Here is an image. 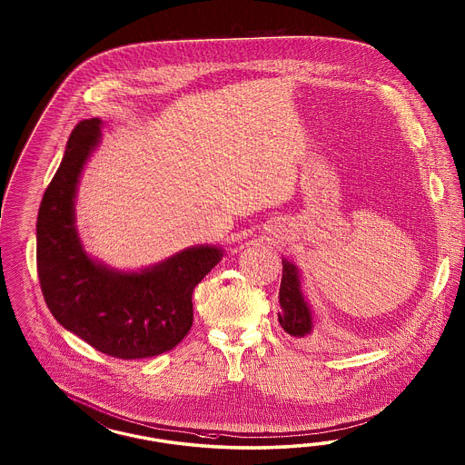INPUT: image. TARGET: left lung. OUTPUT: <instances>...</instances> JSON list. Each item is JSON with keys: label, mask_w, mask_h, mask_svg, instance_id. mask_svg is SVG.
Listing matches in <instances>:
<instances>
[{"label": "left lung", "mask_w": 465, "mask_h": 465, "mask_svg": "<svg viewBox=\"0 0 465 465\" xmlns=\"http://www.w3.org/2000/svg\"><path fill=\"white\" fill-rule=\"evenodd\" d=\"M278 321L282 331L292 338H309L313 332V317L309 302L302 292L300 271L293 262L282 259V278L280 286Z\"/></svg>", "instance_id": "obj_1"}]
</instances>
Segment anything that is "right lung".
<instances>
[{"instance_id":"right-lung-1","label":"right lung","mask_w":465,"mask_h":465,"mask_svg":"<svg viewBox=\"0 0 465 465\" xmlns=\"http://www.w3.org/2000/svg\"><path fill=\"white\" fill-rule=\"evenodd\" d=\"M99 117L78 123L37 216V272L44 300L66 331L121 360L152 358L177 346L193 325V292L223 257L194 245L155 266L119 271L84 251L74 199L84 165L102 140Z\"/></svg>"}]
</instances>
